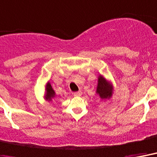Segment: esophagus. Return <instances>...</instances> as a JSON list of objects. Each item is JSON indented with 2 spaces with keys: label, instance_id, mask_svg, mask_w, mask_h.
Returning <instances> with one entry per match:
<instances>
[{
  "label": "esophagus",
  "instance_id": "obj_1",
  "mask_svg": "<svg viewBox=\"0 0 157 157\" xmlns=\"http://www.w3.org/2000/svg\"><path fill=\"white\" fill-rule=\"evenodd\" d=\"M74 95L75 96V97H80V96L82 95V92L81 91H78V92H76L74 93Z\"/></svg>",
  "mask_w": 157,
  "mask_h": 157
}]
</instances>
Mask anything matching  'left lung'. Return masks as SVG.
<instances>
[{"mask_svg": "<svg viewBox=\"0 0 157 157\" xmlns=\"http://www.w3.org/2000/svg\"><path fill=\"white\" fill-rule=\"evenodd\" d=\"M96 92L98 93L99 97L101 99H110L112 97L113 93V86L109 81L105 79L102 75H99L98 77V87H97V91Z\"/></svg>", "mask_w": 157, "mask_h": 157, "instance_id": "1", "label": "left lung"}]
</instances>
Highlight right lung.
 Returning a JSON list of instances; mask_svg holds the SVG:
<instances>
[{"label":"right lung","instance_id":"right-lung-1","mask_svg":"<svg viewBox=\"0 0 157 157\" xmlns=\"http://www.w3.org/2000/svg\"><path fill=\"white\" fill-rule=\"evenodd\" d=\"M55 97H56V92H55V91L53 90V88H52L51 83L48 82L47 83V85H46L45 98H46V100L48 101H51Z\"/></svg>","mask_w":157,"mask_h":157}]
</instances>
